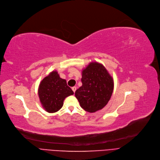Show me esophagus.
I'll return each instance as SVG.
<instances>
[{
  "mask_svg": "<svg viewBox=\"0 0 160 160\" xmlns=\"http://www.w3.org/2000/svg\"><path fill=\"white\" fill-rule=\"evenodd\" d=\"M72 90L73 91V92H75L76 89H77V88H76V87H73L72 88Z\"/></svg>",
  "mask_w": 160,
  "mask_h": 160,
  "instance_id": "esophagus-1",
  "label": "esophagus"
}]
</instances>
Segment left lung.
I'll list each match as a JSON object with an SVG mask.
<instances>
[{
    "label": "left lung",
    "instance_id": "1",
    "mask_svg": "<svg viewBox=\"0 0 160 160\" xmlns=\"http://www.w3.org/2000/svg\"><path fill=\"white\" fill-rule=\"evenodd\" d=\"M82 86L75 95L81 107L89 112L102 109L111 97L114 82L105 68L98 62H91L82 72Z\"/></svg>",
    "mask_w": 160,
    "mask_h": 160
}]
</instances>
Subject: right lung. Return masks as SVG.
<instances>
[{
  "instance_id": "obj_1",
  "label": "right lung",
  "mask_w": 160,
  "mask_h": 160,
  "mask_svg": "<svg viewBox=\"0 0 160 160\" xmlns=\"http://www.w3.org/2000/svg\"><path fill=\"white\" fill-rule=\"evenodd\" d=\"M73 94L65 79L53 71L40 82L38 96L43 108L48 112H55L62 108L64 99Z\"/></svg>"
}]
</instances>
